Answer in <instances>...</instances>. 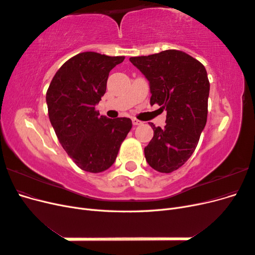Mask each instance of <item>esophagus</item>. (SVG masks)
I'll return each mask as SVG.
<instances>
[{
  "label": "esophagus",
  "mask_w": 255,
  "mask_h": 255,
  "mask_svg": "<svg viewBox=\"0 0 255 255\" xmlns=\"http://www.w3.org/2000/svg\"><path fill=\"white\" fill-rule=\"evenodd\" d=\"M132 121H133V125H134V126H140V125H142L141 121L137 120V119H135V118H134Z\"/></svg>",
  "instance_id": "esophagus-1"
}]
</instances>
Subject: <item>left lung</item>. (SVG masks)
<instances>
[{
	"label": "left lung",
	"mask_w": 255,
	"mask_h": 255,
	"mask_svg": "<svg viewBox=\"0 0 255 255\" xmlns=\"http://www.w3.org/2000/svg\"><path fill=\"white\" fill-rule=\"evenodd\" d=\"M129 61L150 82V104L167 111L164 128L151 123L154 135L144 148L145 159L154 170L170 173L191 156L206 125L210 81L205 67L179 50Z\"/></svg>",
	"instance_id": "obj_1"
}]
</instances>
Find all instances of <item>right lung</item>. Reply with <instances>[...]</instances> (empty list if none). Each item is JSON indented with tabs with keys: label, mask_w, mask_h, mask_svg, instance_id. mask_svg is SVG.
Wrapping results in <instances>:
<instances>
[{
	"label": "right lung",
	"mask_w": 255,
	"mask_h": 255,
	"mask_svg": "<svg viewBox=\"0 0 255 255\" xmlns=\"http://www.w3.org/2000/svg\"><path fill=\"white\" fill-rule=\"evenodd\" d=\"M125 58L80 53L58 69L48 88L51 125L61 146L84 171L107 170L132 128L130 119H109L95 107L105 94L110 71Z\"/></svg>",
	"instance_id": "obj_1"
}]
</instances>
